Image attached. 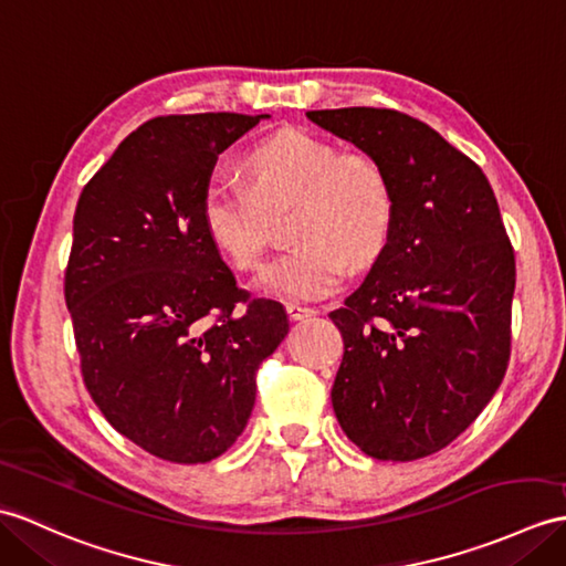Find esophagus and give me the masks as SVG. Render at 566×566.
<instances>
[{"instance_id": "esophagus-1", "label": "esophagus", "mask_w": 566, "mask_h": 566, "mask_svg": "<svg viewBox=\"0 0 566 566\" xmlns=\"http://www.w3.org/2000/svg\"><path fill=\"white\" fill-rule=\"evenodd\" d=\"M286 313L292 321H304V318H311V315H315L318 311H315L313 306H304V304H286Z\"/></svg>"}]
</instances>
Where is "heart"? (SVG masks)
<instances>
[{
    "instance_id": "obj_1",
    "label": "heart",
    "mask_w": 566,
    "mask_h": 566,
    "mask_svg": "<svg viewBox=\"0 0 566 566\" xmlns=\"http://www.w3.org/2000/svg\"><path fill=\"white\" fill-rule=\"evenodd\" d=\"M243 186L212 182L202 195L207 239L235 270L262 265L270 241L268 214L292 209L289 241L255 280L260 294L286 301L318 298L352 268L374 262L396 223V190L371 154L343 151L306 129H280L255 142L239 164Z\"/></svg>"
}]
</instances>
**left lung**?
<instances>
[{
  "label": "left lung",
  "mask_w": 566,
  "mask_h": 566,
  "mask_svg": "<svg viewBox=\"0 0 566 566\" xmlns=\"http://www.w3.org/2000/svg\"><path fill=\"white\" fill-rule=\"evenodd\" d=\"M384 164L396 223L366 280L331 311L345 339L333 410L376 461H417L475 422L511 354L514 248L482 168L390 108L308 111Z\"/></svg>",
  "instance_id": "obj_1"
}]
</instances>
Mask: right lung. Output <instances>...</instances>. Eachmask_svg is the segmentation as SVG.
Wrapping results in <instances>:
<instances>
[{
    "label": "right lung",
    "instance_id": "right-lung-1",
    "mask_svg": "<svg viewBox=\"0 0 566 566\" xmlns=\"http://www.w3.org/2000/svg\"><path fill=\"white\" fill-rule=\"evenodd\" d=\"M262 117H154L76 202L64 301L84 384L161 461L209 463L241 437L258 366L289 333L284 306L235 286L202 227L219 154Z\"/></svg>",
    "mask_w": 566,
    "mask_h": 566
}]
</instances>
